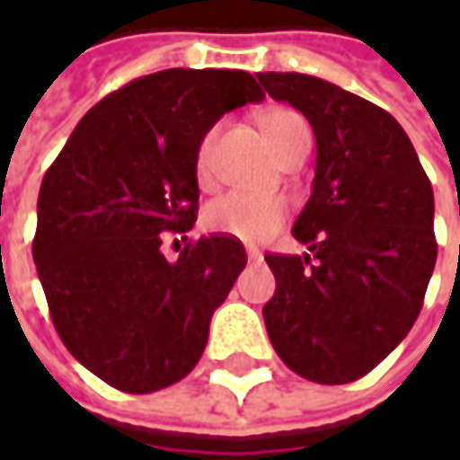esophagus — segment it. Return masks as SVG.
Listing matches in <instances>:
<instances>
[{
  "label": "esophagus",
  "mask_w": 460,
  "mask_h": 460,
  "mask_svg": "<svg viewBox=\"0 0 460 460\" xmlns=\"http://www.w3.org/2000/svg\"><path fill=\"white\" fill-rule=\"evenodd\" d=\"M248 258H251V261H261V258H263V253H261L258 248H248Z\"/></svg>",
  "instance_id": "34e87169"
}]
</instances>
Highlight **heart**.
<instances>
[{"instance_id":"1","label":"heart","mask_w":460,"mask_h":460,"mask_svg":"<svg viewBox=\"0 0 460 460\" xmlns=\"http://www.w3.org/2000/svg\"><path fill=\"white\" fill-rule=\"evenodd\" d=\"M307 128L305 117L294 110H271L263 117V130L269 135L274 151H279L294 130ZM217 130L204 135L197 151V179L207 186L212 181V151H215ZM287 220V202L281 197H258L245 191H227L204 207V227L220 235L256 243L274 235Z\"/></svg>"}]
</instances>
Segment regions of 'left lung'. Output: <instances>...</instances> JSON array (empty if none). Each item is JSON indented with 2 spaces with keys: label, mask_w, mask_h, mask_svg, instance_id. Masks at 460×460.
Wrapping results in <instances>:
<instances>
[{
  "label": "left lung",
  "mask_w": 460,
  "mask_h": 460,
  "mask_svg": "<svg viewBox=\"0 0 460 460\" xmlns=\"http://www.w3.org/2000/svg\"><path fill=\"white\" fill-rule=\"evenodd\" d=\"M312 125L317 168L292 235L305 256L269 253L263 320L279 358L317 384L366 376L397 348L433 276V186L394 117L307 74H258Z\"/></svg>",
  "instance_id": "obj_1"
}]
</instances>
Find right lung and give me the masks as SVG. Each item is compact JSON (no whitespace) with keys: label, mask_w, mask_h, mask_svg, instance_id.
<instances>
[{"label":"right lung","mask_w":460,"mask_h":460,"mask_svg":"<svg viewBox=\"0 0 460 460\" xmlns=\"http://www.w3.org/2000/svg\"><path fill=\"white\" fill-rule=\"evenodd\" d=\"M266 97L245 71L168 68L81 117L38 197L32 258L71 356L119 392L151 394L202 358L209 320L245 269L238 238L164 256L197 220V151L225 112Z\"/></svg>","instance_id":"add662e5"}]
</instances>
